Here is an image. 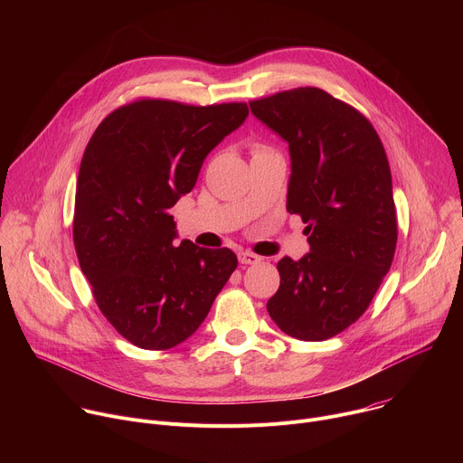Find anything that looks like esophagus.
I'll return each mask as SVG.
<instances>
[{"instance_id":"34e87169","label":"esophagus","mask_w":463,"mask_h":463,"mask_svg":"<svg viewBox=\"0 0 463 463\" xmlns=\"http://www.w3.org/2000/svg\"><path fill=\"white\" fill-rule=\"evenodd\" d=\"M238 260H240V263H245V266H249V263H258L260 261V256L258 254H254V252H240L238 254Z\"/></svg>"}]
</instances>
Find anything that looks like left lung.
Segmentation results:
<instances>
[{"label":"left lung","instance_id":"1","mask_svg":"<svg viewBox=\"0 0 463 463\" xmlns=\"http://www.w3.org/2000/svg\"><path fill=\"white\" fill-rule=\"evenodd\" d=\"M289 145L288 213L306 223L309 252L284 256L268 311L284 334L326 341L354 324L388 273L398 222L392 175L370 120L318 88L249 102Z\"/></svg>","mask_w":463,"mask_h":463}]
</instances>
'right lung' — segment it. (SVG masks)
<instances>
[{
    "label": "right lung",
    "mask_w": 463,
    "mask_h": 463,
    "mask_svg": "<svg viewBox=\"0 0 463 463\" xmlns=\"http://www.w3.org/2000/svg\"><path fill=\"white\" fill-rule=\"evenodd\" d=\"M247 115L245 102L139 99L111 111L91 136L79 172L73 240L99 309L131 345L168 350L186 341L236 269L227 247L190 240L175 247L168 209Z\"/></svg>",
    "instance_id": "obj_1"
}]
</instances>
